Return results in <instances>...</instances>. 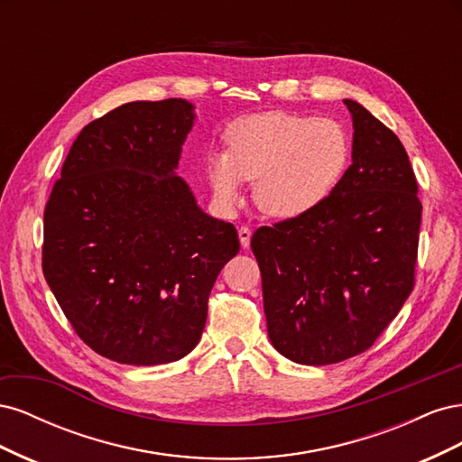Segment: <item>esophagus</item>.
Masks as SVG:
<instances>
[{"label":"esophagus","instance_id":"obj_1","mask_svg":"<svg viewBox=\"0 0 462 462\" xmlns=\"http://www.w3.org/2000/svg\"><path fill=\"white\" fill-rule=\"evenodd\" d=\"M250 236H253V231H250L246 226L239 227V241H241L243 248H248V245H250Z\"/></svg>","mask_w":462,"mask_h":462}]
</instances>
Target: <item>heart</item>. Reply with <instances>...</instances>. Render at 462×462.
<instances>
[{
  "label": "heart",
  "mask_w": 462,
  "mask_h": 462,
  "mask_svg": "<svg viewBox=\"0 0 462 462\" xmlns=\"http://www.w3.org/2000/svg\"><path fill=\"white\" fill-rule=\"evenodd\" d=\"M226 153H212L206 171L223 206L241 199L243 180H254L253 199L263 214L297 217L310 212L343 177L351 144L333 119L265 111L236 119L226 133Z\"/></svg>",
  "instance_id": "heart-1"
}]
</instances>
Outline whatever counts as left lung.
Segmentation results:
<instances>
[{"label": "left lung", "instance_id": "8db88e82", "mask_svg": "<svg viewBox=\"0 0 462 462\" xmlns=\"http://www.w3.org/2000/svg\"><path fill=\"white\" fill-rule=\"evenodd\" d=\"M353 114V163L310 212L260 227L272 345L309 366L368 351L414 289L422 202L407 150L366 107Z\"/></svg>", "mask_w": 462, "mask_h": 462}]
</instances>
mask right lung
<instances>
[{
    "mask_svg": "<svg viewBox=\"0 0 462 462\" xmlns=\"http://www.w3.org/2000/svg\"><path fill=\"white\" fill-rule=\"evenodd\" d=\"M192 106L123 104L69 150L44 209L42 270L75 333L121 365H167L202 337L216 279L239 253L175 175Z\"/></svg>",
    "mask_w": 462,
    "mask_h": 462,
    "instance_id": "right-lung-1",
    "label": "right lung"
}]
</instances>
